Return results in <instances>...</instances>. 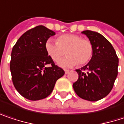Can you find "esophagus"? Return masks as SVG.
I'll list each match as a JSON object with an SVG mask.
<instances>
[{
	"instance_id": "esophagus-1",
	"label": "esophagus",
	"mask_w": 124,
	"mask_h": 124,
	"mask_svg": "<svg viewBox=\"0 0 124 124\" xmlns=\"http://www.w3.org/2000/svg\"><path fill=\"white\" fill-rule=\"evenodd\" d=\"M69 72H70V71H69L68 70H64V72H65V74H66L69 73Z\"/></svg>"
}]
</instances>
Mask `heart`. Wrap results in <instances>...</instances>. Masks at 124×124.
<instances>
[{
	"mask_svg": "<svg viewBox=\"0 0 124 124\" xmlns=\"http://www.w3.org/2000/svg\"><path fill=\"white\" fill-rule=\"evenodd\" d=\"M45 50L51 59L57 62L66 53L67 55L62 59L59 64L61 67H72L77 63L84 65L90 61L93 54V46L88 39L74 34L60 35L57 42L49 39L45 42Z\"/></svg>",
	"mask_w": 124,
	"mask_h": 124,
	"instance_id": "obj_1",
	"label": "heart"
}]
</instances>
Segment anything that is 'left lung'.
I'll use <instances>...</instances> for the list:
<instances>
[{
  "instance_id": "obj_1",
  "label": "left lung",
  "mask_w": 124,
  "mask_h": 124,
  "mask_svg": "<svg viewBox=\"0 0 124 124\" xmlns=\"http://www.w3.org/2000/svg\"><path fill=\"white\" fill-rule=\"evenodd\" d=\"M82 32L92 44L93 54L86 65L76 70L79 78L73 88L80 98L96 101L111 91L118 74V58L111 44L102 35L91 30Z\"/></svg>"
}]
</instances>
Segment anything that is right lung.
Returning <instances> with one entry per match:
<instances>
[{
	"instance_id": "obj_1",
	"label": "right lung",
	"mask_w": 124,
	"mask_h": 124,
	"mask_svg": "<svg viewBox=\"0 0 124 124\" xmlns=\"http://www.w3.org/2000/svg\"><path fill=\"white\" fill-rule=\"evenodd\" d=\"M54 35V31L39 25L25 32L13 47L10 63L13 83L20 94L27 99L46 98L52 93L57 80L64 74L45 50V42Z\"/></svg>"
}]
</instances>
